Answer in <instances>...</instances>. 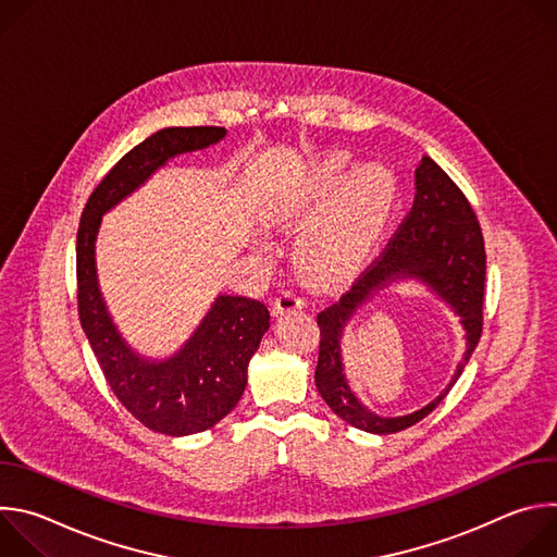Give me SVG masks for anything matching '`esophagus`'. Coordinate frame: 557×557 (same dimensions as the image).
Listing matches in <instances>:
<instances>
[{
    "instance_id": "1",
    "label": "esophagus",
    "mask_w": 557,
    "mask_h": 557,
    "mask_svg": "<svg viewBox=\"0 0 557 557\" xmlns=\"http://www.w3.org/2000/svg\"><path fill=\"white\" fill-rule=\"evenodd\" d=\"M297 308H304V297L295 290H282V295L275 299V312L277 314H284V312H290V310H297Z\"/></svg>"
}]
</instances>
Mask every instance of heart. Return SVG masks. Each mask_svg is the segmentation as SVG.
<instances>
[{
  "mask_svg": "<svg viewBox=\"0 0 557 557\" xmlns=\"http://www.w3.org/2000/svg\"><path fill=\"white\" fill-rule=\"evenodd\" d=\"M394 178L381 165L350 174L342 153H331L293 187L284 202L288 224H307L297 260L317 280H344L372 253L394 207Z\"/></svg>",
  "mask_w": 557,
  "mask_h": 557,
  "instance_id": "obj_1",
  "label": "heart"
}]
</instances>
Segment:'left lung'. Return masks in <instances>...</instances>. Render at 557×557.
<instances>
[{
    "label": "left lung",
    "instance_id": "obj_1",
    "mask_svg": "<svg viewBox=\"0 0 557 557\" xmlns=\"http://www.w3.org/2000/svg\"><path fill=\"white\" fill-rule=\"evenodd\" d=\"M485 264L483 231L469 200L430 156H423L417 168L414 205L385 251L357 277L339 301L317 314L320 357L314 385L329 408L352 428L370 434H394L423 421L445 399L479 346L483 333ZM399 278H417L450 304L466 329V355L450 385L432 405L404 418H379L356 399L345 381L341 335L361 305Z\"/></svg>",
    "mask_w": 557,
    "mask_h": 557
}]
</instances>
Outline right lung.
Listing matches in <instances>:
<instances>
[{
  "instance_id": "add662e5",
  "label": "right lung",
  "mask_w": 557,
  "mask_h": 557,
  "mask_svg": "<svg viewBox=\"0 0 557 557\" xmlns=\"http://www.w3.org/2000/svg\"><path fill=\"white\" fill-rule=\"evenodd\" d=\"M224 136V127H165L151 134L97 185L76 233V299L84 333L125 410L168 436L205 432L237 406L249 361L271 326L269 308L251 297L218 295L178 352L161 361L147 359L129 348L108 312L97 277V235L101 218L170 158L205 149Z\"/></svg>"
}]
</instances>
